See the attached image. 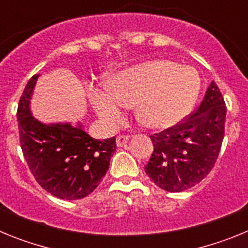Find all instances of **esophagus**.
Returning a JSON list of instances; mask_svg holds the SVG:
<instances>
[{
    "mask_svg": "<svg viewBox=\"0 0 248 248\" xmlns=\"http://www.w3.org/2000/svg\"><path fill=\"white\" fill-rule=\"evenodd\" d=\"M129 135H118L117 137V146H123L125 145L128 143L129 140Z\"/></svg>",
    "mask_w": 248,
    "mask_h": 248,
    "instance_id": "esophagus-1",
    "label": "esophagus"
}]
</instances>
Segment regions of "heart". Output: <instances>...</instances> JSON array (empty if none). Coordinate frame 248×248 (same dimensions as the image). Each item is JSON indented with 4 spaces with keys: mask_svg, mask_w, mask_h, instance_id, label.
<instances>
[{
    "mask_svg": "<svg viewBox=\"0 0 248 248\" xmlns=\"http://www.w3.org/2000/svg\"><path fill=\"white\" fill-rule=\"evenodd\" d=\"M201 91L194 67L168 59L141 63L120 72L110 85H89L88 93L100 119L110 128L122 120L123 109L137 102V113L153 128H169L187 115Z\"/></svg>",
    "mask_w": 248,
    "mask_h": 248,
    "instance_id": "1",
    "label": "heart"
}]
</instances>
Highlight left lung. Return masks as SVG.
<instances>
[{
	"instance_id": "1",
	"label": "left lung",
	"mask_w": 248,
	"mask_h": 248,
	"mask_svg": "<svg viewBox=\"0 0 248 248\" xmlns=\"http://www.w3.org/2000/svg\"><path fill=\"white\" fill-rule=\"evenodd\" d=\"M226 105L217 84L211 82L200 107L174 126L150 135L154 151L145 172L160 189L187 190L214 168L225 135Z\"/></svg>"
}]
</instances>
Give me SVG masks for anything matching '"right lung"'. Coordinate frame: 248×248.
<instances>
[{"label": "right lung", "instance_id": "obj_1", "mask_svg": "<svg viewBox=\"0 0 248 248\" xmlns=\"http://www.w3.org/2000/svg\"><path fill=\"white\" fill-rule=\"evenodd\" d=\"M38 78L34 74L17 109L19 143L31 172L47 192L63 200H78L97 189L117 149L115 138L93 139L71 124H43L30 110Z\"/></svg>", "mask_w": 248, "mask_h": 248}]
</instances>
